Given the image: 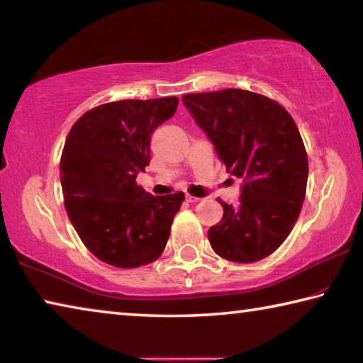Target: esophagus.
<instances>
[{
    "label": "esophagus",
    "instance_id": "1",
    "mask_svg": "<svg viewBox=\"0 0 363 363\" xmlns=\"http://www.w3.org/2000/svg\"><path fill=\"white\" fill-rule=\"evenodd\" d=\"M201 199H199V196H194V195H190V194H187L186 195V201H189V203H196V201H200Z\"/></svg>",
    "mask_w": 363,
    "mask_h": 363
}]
</instances>
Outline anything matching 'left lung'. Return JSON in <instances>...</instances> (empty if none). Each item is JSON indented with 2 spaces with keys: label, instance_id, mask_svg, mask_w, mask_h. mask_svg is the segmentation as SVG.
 I'll return each instance as SVG.
<instances>
[{
  "label": "left lung",
  "instance_id": "left-lung-1",
  "mask_svg": "<svg viewBox=\"0 0 363 363\" xmlns=\"http://www.w3.org/2000/svg\"><path fill=\"white\" fill-rule=\"evenodd\" d=\"M230 174L241 177L238 206L220 201L211 247L222 259L252 263L273 254L292 232L308 182L305 144L291 114L241 89L182 96Z\"/></svg>",
  "mask_w": 363,
  "mask_h": 363
}]
</instances>
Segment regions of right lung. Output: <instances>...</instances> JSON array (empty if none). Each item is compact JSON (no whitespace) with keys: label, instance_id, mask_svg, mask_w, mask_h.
I'll return each instance as SVG.
<instances>
[{"label":"right lung","instance_id":"obj_1","mask_svg":"<svg viewBox=\"0 0 363 363\" xmlns=\"http://www.w3.org/2000/svg\"><path fill=\"white\" fill-rule=\"evenodd\" d=\"M176 108V96L101 104L79 117L65 141V208L85 247L108 265H147L167 246L184 194L152 196L136 174L149 164L154 130Z\"/></svg>","mask_w":363,"mask_h":363}]
</instances>
